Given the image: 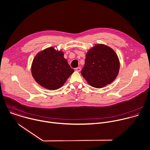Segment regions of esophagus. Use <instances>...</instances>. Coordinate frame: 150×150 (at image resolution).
<instances>
[{
    "instance_id": "1",
    "label": "esophagus",
    "mask_w": 150,
    "mask_h": 150,
    "mask_svg": "<svg viewBox=\"0 0 150 150\" xmlns=\"http://www.w3.org/2000/svg\"><path fill=\"white\" fill-rule=\"evenodd\" d=\"M75 70L77 71H80L81 70V68L80 67H77L75 69Z\"/></svg>"
}]
</instances>
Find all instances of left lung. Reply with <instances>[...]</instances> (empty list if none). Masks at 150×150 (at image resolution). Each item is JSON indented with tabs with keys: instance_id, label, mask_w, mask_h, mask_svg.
I'll return each mask as SVG.
<instances>
[{
	"instance_id": "8db88e82",
	"label": "left lung",
	"mask_w": 150,
	"mask_h": 150,
	"mask_svg": "<svg viewBox=\"0 0 150 150\" xmlns=\"http://www.w3.org/2000/svg\"><path fill=\"white\" fill-rule=\"evenodd\" d=\"M119 67L120 64L115 52L105 45L98 44L86 54L81 74L89 84L102 88L116 79Z\"/></svg>"
}]
</instances>
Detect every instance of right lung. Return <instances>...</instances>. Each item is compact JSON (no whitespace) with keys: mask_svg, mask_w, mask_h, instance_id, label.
Returning a JSON list of instances; mask_svg holds the SVG:
<instances>
[{"mask_svg":"<svg viewBox=\"0 0 150 150\" xmlns=\"http://www.w3.org/2000/svg\"><path fill=\"white\" fill-rule=\"evenodd\" d=\"M31 71L35 80L40 85L50 90H56L65 83L74 70L64 58L62 51L51 47L35 56Z\"/></svg>","mask_w":150,"mask_h":150,"instance_id":"add662e5","label":"right lung"}]
</instances>
